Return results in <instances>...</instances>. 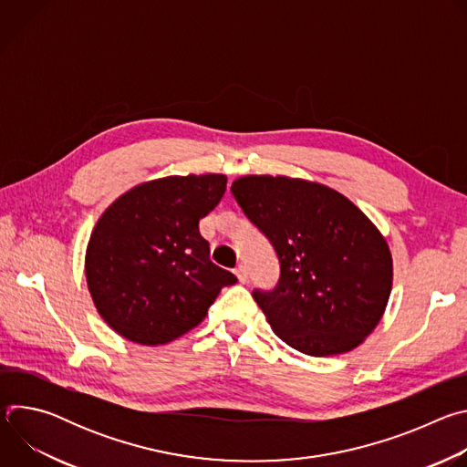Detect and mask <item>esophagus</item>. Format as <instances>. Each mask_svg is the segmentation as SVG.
Listing matches in <instances>:
<instances>
[{"label": "esophagus", "mask_w": 467, "mask_h": 467, "mask_svg": "<svg viewBox=\"0 0 467 467\" xmlns=\"http://www.w3.org/2000/svg\"><path fill=\"white\" fill-rule=\"evenodd\" d=\"M234 274H236V277H238V281H240V283H247V279H249V277H247V268H245L244 264H240V265H238V268L234 270Z\"/></svg>", "instance_id": "obj_1"}]
</instances>
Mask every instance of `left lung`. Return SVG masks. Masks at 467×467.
<instances>
[{"instance_id":"obj_1","label":"left lung","mask_w":467,"mask_h":467,"mask_svg":"<svg viewBox=\"0 0 467 467\" xmlns=\"http://www.w3.org/2000/svg\"><path fill=\"white\" fill-rule=\"evenodd\" d=\"M231 192L281 264L274 292H253L275 335L310 357L360 346L393 279L389 247L371 220L340 192L305 179L245 175Z\"/></svg>"}]
</instances>
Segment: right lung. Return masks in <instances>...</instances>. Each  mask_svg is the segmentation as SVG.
<instances>
[{
  "instance_id": "obj_1",
  "label": "right lung",
  "mask_w": 467,
  "mask_h": 467,
  "mask_svg": "<svg viewBox=\"0 0 467 467\" xmlns=\"http://www.w3.org/2000/svg\"><path fill=\"white\" fill-rule=\"evenodd\" d=\"M225 188L222 173L162 177L130 188L101 214L85 272L99 316L119 337L168 344L202 323L220 290L236 283L199 234V220Z\"/></svg>"
}]
</instances>
